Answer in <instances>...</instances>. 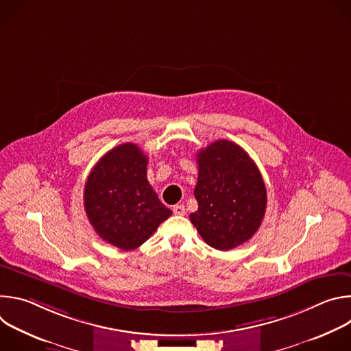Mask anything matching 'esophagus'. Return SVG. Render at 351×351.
Returning a JSON list of instances; mask_svg holds the SVG:
<instances>
[{
	"label": "esophagus",
	"mask_w": 351,
	"mask_h": 351,
	"mask_svg": "<svg viewBox=\"0 0 351 351\" xmlns=\"http://www.w3.org/2000/svg\"><path fill=\"white\" fill-rule=\"evenodd\" d=\"M173 214L175 215H184L186 214V208H184V206L183 204H176V206H173Z\"/></svg>",
	"instance_id": "1"
}]
</instances>
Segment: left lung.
<instances>
[{
	"label": "left lung",
	"mask_w": 351,
	"mask_h": 351,
	"mask_svg": "<svg viewBox=\"0 0 351 351\" xmlns=\"http://www.w3.org/2000/svg\"><path fill=\"white\" fill-rule=\"evenodd\" d=\"M197 164L198 210L190 221L208 245L228 252L258 230L267 210L265 183L256 162L229 140L198 152Z\"/></svg>",
	"instance_id": "left-lung-1"
}]
</instances>
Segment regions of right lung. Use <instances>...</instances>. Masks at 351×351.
Segmentation results:
<instances>
[{
    "label": "right lung",
    "instance_id": "right-lung-1",
    "mask_svg": "<svg viewBox=\"0 0 351 351\" xmlns=\"http://www.w3.org/2000/svg\"><path fill=\"white\" fill-rule=\"evenodd\" d=\"M148 158L133 143L99 160L84 186V211L104 241L129 252L172 215L147 180Z\"/></svg>",
    "mask_w": 351,
    "mask_h": 351
}]
</instances>
